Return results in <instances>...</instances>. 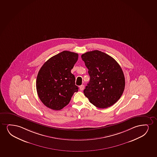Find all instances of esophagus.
<instances>
[{
    "label": "esophagus",
    "mask_w": 157,
    "mask_h": 157,
    "mask_svg": "<svg viewBox=\"0 0 157 157\" xmlns=\"http://www.w3.org/2000/svg\"><path fill=\"white\" fill-rule=\"evenodd\" d=\"M84 87H85V86H84V85H82L80 86V90H84Z\"/></svg>",
    "instance_id": "34e87169"
}]
</instances>
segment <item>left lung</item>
<instances>
[{
    "label": "left lung",
    "instance_id": "8db88e82",
    "mask_svg": "<svg viewBox=\"0 0 157 157\" xmlns=\"http://www.w3.org/2000/svg\"><path fill=\"white\" fill-rule=\"evenodd\" d=\"M82 58L90 76V82L84 90L85 95L98 108L112 106L124 90L122 69L113 58L98 50L86 52Z\"/></svg>",
    "mask_w": 157,
    "mask_h": 157
}]
</instances>
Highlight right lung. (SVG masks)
<instances>
[{
    "mask_svg": "<svg viewBox=\"0 0 157 157\" xmlns=\"http://www.w3.org/2000/svg\"><path fill=\"white\" fill-rule=\"evenodd\" d=\"M78 59L77 53L64 51L50 58L41 67L37 75L36 88L45 106L59 110L69 103L78 87L71 72Z\"/></svg>",
    "mask_w": 157,
    "mask_h": 157,
    "instance_id": "right-lung-1",
    "label": "right lung"
}]
</instances>
